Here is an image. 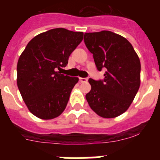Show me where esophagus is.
I'll list each match as a JSON object with an SVG mask.
<instances>
[{"instance_id":"1","label":"esophagus","mask_w":160,"mask_h":160,"mask_svg":"<svg viewBox=\"0 0 160 160\" xmlns=\"http://www.w3.org/2000/svg\"><path fill=\"white\" fill-rule=\"evenodd\" d=\"M80 83H85V82L88 81V78H82V77H80Z\"/></svg>"}]
</instances>
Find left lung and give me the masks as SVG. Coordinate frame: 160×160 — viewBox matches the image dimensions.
I'll list each match as a JSON object with an SVG mask.
<instances>
[{"label":"left lung","instance_id":"1","mask_svg":"<svg viewBox=\"0 0 160 160\" xmlns=\"http://www.w3.org/2000/svg\"><path fill=\"white\" fill-rule=\"evenodd\" d=\"M83 39L97 69L106 70L103 80L89 79L87 101L101 117H118L128 110L139 89V58L126 38L110 31L85 33Z\"/></svg>","mask_w":160,"mask_h":160}]
</instances>
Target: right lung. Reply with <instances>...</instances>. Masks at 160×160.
I'll list each match as a JSON object with an SVG mask.
<instances>
[{"mask_svg":"<svg viewBox=\"0 0 160 160\" xmlns=\"http://www.w3.org/2000/svg\"><path fill=\"white\" fill-rule=\"evenodd\" d=\"M82 32L53 28L34 37L20 56L17 84L32 114L45 120L60 115L78 77L61 74L69 56L83 40Z\"/></svg>","mask_w":160,"mask_h":160,"instance_id":"right-lung-1","label":"right lung"}]
</instances>
